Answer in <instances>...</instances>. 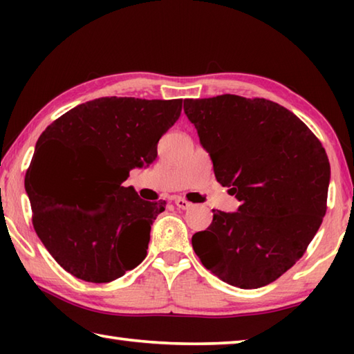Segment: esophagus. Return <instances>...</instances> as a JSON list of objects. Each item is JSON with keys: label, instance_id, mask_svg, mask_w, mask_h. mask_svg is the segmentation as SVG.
I'll return each instance as SVG.
<instances>
[{"label": "esophagus", "instance_id": "esophagus-1", "mask_svg": "<svg viewBox=\"0 0 354 354\" xmlns=\"http://www.w3.org/2000/svg\"><path fill=\"white\" fill-rule=\"evenodd\" d=\"M175 205H176V207L183 209V211H185V209H190V207H192V203H189L187 200L181 198V196H178V198H175Z\"/></svg>", "mask_w": 354, "mask_h": 354}]
</instances>
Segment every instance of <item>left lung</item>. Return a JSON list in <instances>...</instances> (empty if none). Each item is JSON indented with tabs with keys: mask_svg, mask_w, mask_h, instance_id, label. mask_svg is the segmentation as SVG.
Here are the masks:
<instances>
[{
	"mask_svg": "<svg viewBox=\"0 0 354 354\" xmlns=\"http://www.w3.org/2000/svg\"><path fill=\"white\" fill-rule=\"evenodd\" d=\"M217 181L242 203L212 211L192 247L225 283L257 289L304 254L326 212L331 169L325 148L295 113L263 98L184 100Z\"/></svg>",
	"mask_w": 354,
	"mask_h": 354,
	"instance_id": "left-lung-1",
	"label": "left lung"
}]
</instances>
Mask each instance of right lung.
Instances as JSON below:
<instances>
[{
  "label": "right lung",
  "instance_id": "1",
  "mask_svg": "<svg viewBox=\"0 0 354 354\" xmlns=\"http://www.w3.org/2000/svg\"><path fill=\"white\" fill-rule=\"evenodd\" d=\"M183 100L104 97L73 107L39 137L25 178L32 225L64 270L111 283L145 259L149 231L165 201L142 200L123 183L158 158V142L181 115ZM68 155L72 177L94 185L82 203L49 165Z\"/></svg>",
  "mask_w": 354,
  "mask_h": 354
}]
</instances>
